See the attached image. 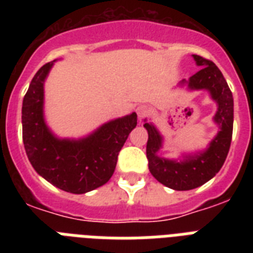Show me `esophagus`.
<instances>
[{
  "label": "esophagus",
  "mask_w": 253,
  "mask_h": 253,
  "mask_svg": "<svg viewBox=\"0 0 253 253\" xmlns=\"http://www.w3.org/2000/svg\"><path fill=\"white\" fill-rule=\"evenodd\" d=\"M136 114H138L139 119H143L146 118V115L148 114V109H147V106H138V109H136Z\"/></svg>",
  "instance_id": "esophagus-1"
}]
</instances>
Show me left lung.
Instances as JSON below:
<instances>
[{
  "label": "left lung",
  "instance_id": "1",
  "mask_svg": "<svg viewBox=\"0 0 253 253\" xmlns=\"http://www.w3.org/2000/svg\"><path fill=\"white\" fill-rule=\"evenodd\" d=\"M193 57L197 65L202 68L193 75L189 81H181V85L188 84V87L192 90L206 89L210 91L211 98L218 103L214 122L219 126V131L208 150L192 156H185L182 162L160 158L158 152L162 148V135L159 134L154 125L144 123L146 130L148 131L147 159L151 174L159 182L174 190H190L211 180L223 166L231 146L234 98L227 81L224 80L219 68L211 60L198 55H193Z\"/></svg>",
  "mask_w": 253,
  "mask_h": 253
}]
</instances>
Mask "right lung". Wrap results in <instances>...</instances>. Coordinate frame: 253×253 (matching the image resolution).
<instances>
[{"mask_svg":"<svg viewBox=\"0 0 253 253\" xmlns=\"http://www.w3.org/2000/svg\"><path fill=\"white\" fill-rule=\"evenodd\" d=\"M52 64L47 63L38 71L23 98V144L38 174L64 192L83 194L110 180L119 151L136 126L138 117L132 113L110 121L79 140L56 138L43 117V85Z\"/></svg>","mask_w":253,"mask_h":253,"instance_id":"obj_1","label":"right lung"}]
</instances>
